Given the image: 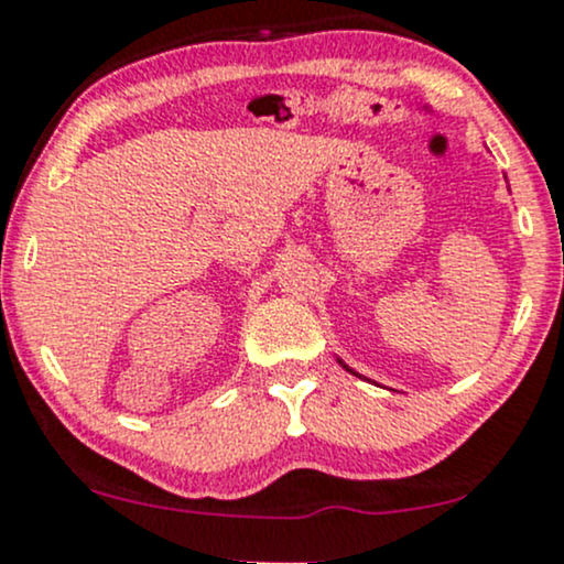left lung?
Listing matches in <instances>:
<instances>
[{
  "instance_id": "obj_1",
  "label": "left lung",
  "mask_w": 564,
  "mask_h": 564,
  "mask_svg": "<svg viewBox=\"0 0 564 564\" xmlns=\"http://www.w3.org/2000/svg\"><path fill=\"white\" fill-rule=\"evenodd\" d=\"M337 361H339V358H337ZM339 364H343V361H339ZM343 367H345V369H348V372H350V375H356V372H352V369L348 367V364H343ZM358 377H361V375H358Z\"/></svg>"
}]
</instances>
